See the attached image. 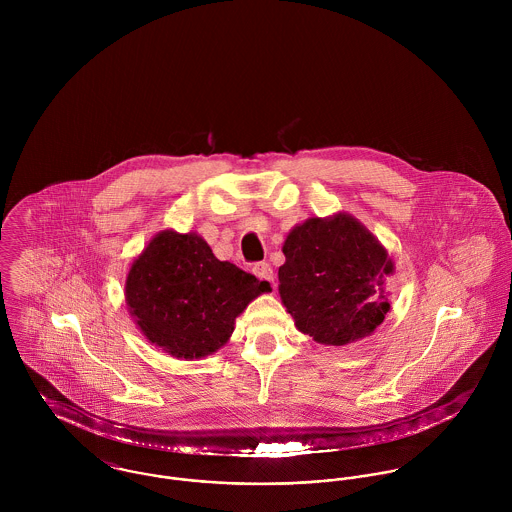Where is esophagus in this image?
Segmentation results:
<instances>
[{"label": "esophagus", "instance_id": "34e87169", "mask_svg": "<svg viewBox=\"0 0 512 512\" xmlns=\"http://www.w3.org/2000/svg\"><path fill=\"white\" fill-rule=\"evenodd\" d=\"M252 272H254L260 280H266V282L274 284V270H272V266H270L268 262H258V264H254Z\"/></svg>", "mask_w": 512, "mask_h": 512}]
</instances>
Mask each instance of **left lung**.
Segmentation results:
<instances>
[{
	"instance_id": "1",
	"label": "left lung",
	"mask_w": 512,
	"mask_h": 512,
	"mask_svg": "<svg viewBox=\"0 0 512 512\" xmlns=\"http://www.w3.org/2000/svg\"><path fill=\"white\" fill-rule=\"evenodd\" d=\"M282 250L280 297L301 333L341 347L384 321L394 262L355 217L307 219L288 234Z\"/></svg>"
}]
</instances>
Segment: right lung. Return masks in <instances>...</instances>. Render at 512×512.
Segmentation results:
<instances>
[{"label":"right lung","instance_id":"right-lung-1","mask_svg":"<svg viewBox=\"0 0 512 512\" xmlns=\"http://www.w3.org/2000/svg\"><path fill=\"white\" fill-rule=\"evenodd\" d=\"M270 284L220 262L195 232L163 230L134 260L126 303L147 341L175 359L213 355L236 317Z\"/></svg>","mask_w":512,"mask_h":512}]
</instances>
